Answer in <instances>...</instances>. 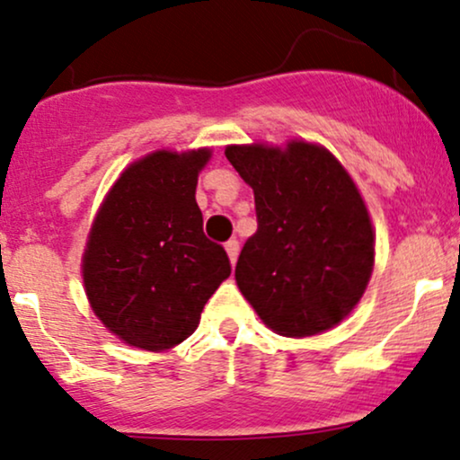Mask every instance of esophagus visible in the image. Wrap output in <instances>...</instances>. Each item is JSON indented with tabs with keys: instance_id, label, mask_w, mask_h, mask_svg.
<instances>
[{
	"instance_id": "obj_1",
	"label": "esophagus",
	"mask_w": 460,
	"mask_h": 460,
	"mask_svg": "<svg viewBox=\"0 0 460 460\" xmlns=\"http://www.w3.org/2000/svg\"><path fill=\"white\" fill-rule=\"evenodd\" d=\"M225 248H226V255H229V260H231V263H235V260H237V252H240V242L235 240H229L225 244Z\"/></svg>"
}]
</instances>
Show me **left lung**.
Returning <instances> with one entry per match:
<instances>
[{
  "instance_id": "left-lung-1",
  "label": "left lung",
  "mask_w": 460,
  "mask_h": 460,
  "mask_svg": "<svg viewBox=\"0 0 460 460\" xmlns=\"http://www.w3.org/2000/svg\"><path fill=\"white\" fill-rule=\"evenodd\" d=\"M255 192L257 231L235 281L260 318L285 337L322 332L350 314L374 266V231L361 194L322 146H226Z\"/></svg>"
}]
</instances>
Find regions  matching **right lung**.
Instances as JSON below:
<instances>
[{"mask_svg": "<svg viewBox=\"0 0 460 460\" xmlns=\"http://www.w3.org/2000/svg\"><path fill=\"white\" fill-rule=\"evenodd\" d=\"M208 160L209 149L151 153L120 175L99 209L84 285L99 320L129 346L181 344L231 274L225 248L203 234L194 199Z\"/></svg>", "mask_w": 460, "mask_h": 460, "instance_id": "obj_1", "label": "right lung"}]
</instances>
